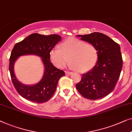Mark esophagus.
<instances>
[{
	"label": "esophagus",
	"mask_w": 132,
	"mask_h": 132,
	"mask_svg": "<svg viewBox=\"0 0 132 132\" xmlns=\"http://www.w3.org/2000/svg\"><path fill=\"white\" fill-rule=\"evenodd\" d=\"M65 73L66 74V75H70V74L72 73V72H70V71H67V70H66Z\"/></svg>",
	"instance_id": "esophagus-1"
}]
</instances>
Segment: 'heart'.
I'll return each mask as SVG.
<instances>
[{"label": "heart", "instance_id": "heart-1", "mask_svg": "<svg viewBox=\"0 0 132 132\" xmlns=\"http://www.w3.org/2000/svg\"><path fill=\"white\" fill-rule=\"evenodd\" d=\"M50 57L57 68H63L69 60L72 68L83 72L88 71L96 66L99 59V53L93 44L70 38L61 43L60 48L51 50Z\"/></svg>", "mask_w": 132, "mask_h": 132}]
</instances>
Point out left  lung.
Segmentation results:
<instances>
[{
	"label": "left lung",
	"instance_id": "left-lung-1",
	"mask_svg": "<svg viewBox=\"0 0 132 132\" xmlns=\"http://www.w3.org/2000/svg\"><path fill=\"white\" fill-rule=\"evenodd\" d=\"M78 36L96 46L99 59L92 70L82 74L76 88L85 98L101 99L114 90L120 78L122 67L120 47L112 39L101 33L94 32Z\"/></svg>",
	"mask_w": 132,
	"mask_h": 132
}]
</instances>
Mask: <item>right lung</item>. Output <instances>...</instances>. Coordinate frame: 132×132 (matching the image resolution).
<instances>
[{
    "label": "right lung",
    "instance_id": "add662e5",
    "mask_svg": "<svg viewBox=\"0 0 132 132\" xmlns=\"http://www.w3.org/2000/svg\"><path fill=\"white\" fill-rule=\"evenodd\" d=\"M62 37L58 35L48 36L33 33L22 41L14 45L10 58V70L11 79L16 90L20 96L31 102L38 103L46 102L54 95L59 79L65 75L62 70L54 66L50 61L51 50L59 41ZM33 54L42 57L45 67L44 76L41 80L32 86L23 85L16 78L13 65L18 57L21 55Z\"/></svg>",
    "mask_w": 132,
    "mask_h": 132
}]
</instances>
